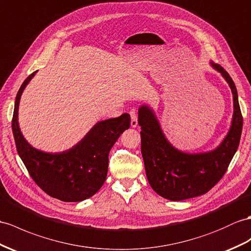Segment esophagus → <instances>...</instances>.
Instances as JSON below:
<instances>
[{"mask_svg": "<svg viewBox=\"0 0 251 251\" xmlns=\"http://www.w3.org/2000/svg\"><path fill=\"white\" fill-rule=\"evenodd\" d=\"M130 115H131V126L132 127H137V126H138L137 113L134 111V109H132V111L130 112Z\"/></svg>", "mask_w": 251, "mask_h": 251, "instance_id": "obj_1", "label": "esophagus"}]
</instances>
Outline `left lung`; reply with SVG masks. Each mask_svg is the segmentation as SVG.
Segmentation results:
<instances>
[{"label": "left lung", "mask_w": 251, "mask_h": 251, "mask_svg": "<svg viewBox=\"0 0 251 251\" xmlns=\"http://www.w3.org/2000/svg\"><path fill=\"white\" fill-rule=\"evenodd\" d=\"M210 65L226 79L233 96L230 129L215 149L200 153L176 149L165 136L153 109L146 104L138 108L147 179L153 191L165 199L181 201L209 192L227 172L240 144L243 117L234 82L221 65L213 62Z\"/></svg>", "instance_id": "8db88e82"}]
</instances>
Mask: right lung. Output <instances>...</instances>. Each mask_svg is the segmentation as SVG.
<instances>
[{
	"mask_svg": "<svg viewBox=\"0 0 251 251\" xmlns=\"http://www.w3.org/2000/svg\"><path fill=\"white\" fill-rule=\"evenodd\" d=\"M36 72L23 82L15 101L11 126L18 154L28 174L42 191L65 202L83 201L99 191L105 182L108 154L114 144L130 127L129 114L102 120L72 148L62 152H45L34 148L24 138L18 121V109L23 90Z\"/></svg>",
	"mask_w": 251,
	"mask_h": 251,
	"instance_id": "obj_1",
	"label": "right lung"
}]
</instances>
